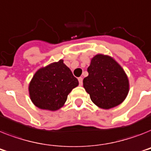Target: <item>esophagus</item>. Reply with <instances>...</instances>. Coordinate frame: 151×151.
<instances>
[{
  "label": "esophagus",
  "mask_w": 151,
  "mask_h": 151,
  "mask_svg": "<svg viewBox=\"0 0 151 151\" xmlns=\"http://www.w3.org/2000/svg\"><path fill=\"white\" fill-rule=\"evenodd\" d=\"M78 81H79L80 85H82V84H83V78H78Z\"/></svg>",
  "instance_id": "obj_1"
}]
</instances>
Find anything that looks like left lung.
I'll return each instance as SVG.
<instances>
[{
	"instance_id": "obj_1",
	"label": "left lung",
	"mask_w": 151,
	"mask_h": 151,
	"mask_svg": "<svg viewBox=\"0 0 151 151\" xmlns=\"http://www.w3.org/2000/svg\"><path fill=\"white\" fill-rule=\"evenodd\" d=\"M88 72L83 85L98 107L109 109L126 99L129 90L128 77L111 56L95 55L91 60Z\"/></svg>"
}]
</instances>
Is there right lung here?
I'll use <instances>...</instances> for the list:
<instances>
[{
  "label": "right lung",
  "instance_id": "obj_1",
  "mask_svg": "<svg viewBox=\"0 0 151 151\" xmlns=\"http://www.w3.org/2000/svg\"><path fill=\"white\" fill-rule=\"evenodd\" d=\"M78 84L69 67L60 60L35 72L29 83V96L36 107L56 111L63 107L67 95Z\"/></svg>",
  "mask_w": 151,
  "mask_h": 151
}]
</instances>
